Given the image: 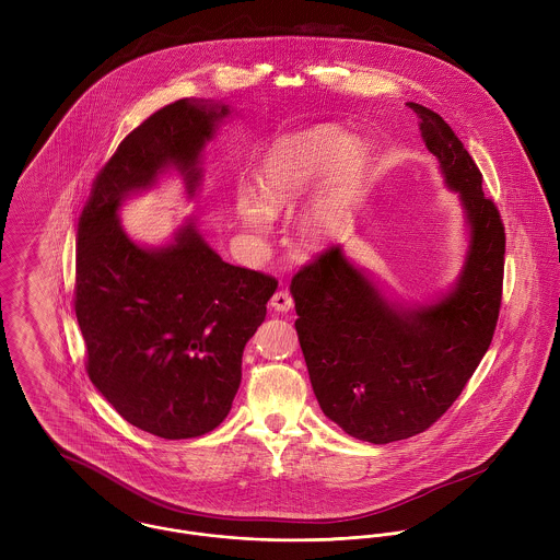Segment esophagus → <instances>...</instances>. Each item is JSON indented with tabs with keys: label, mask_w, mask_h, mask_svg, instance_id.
Instances as JSON below:
<instances>
[{
	"label": "esophagus",
	"mask_w": 560,
	"mask_h": 560,
	"mask_svg": "<svg viewBox=\"0 0 560 560\" xmlns=\"http://www.w3.org/2000/svg\"><path fill=\"white\" fill-rule=\"evenodd\" d=\"M269 304L276 313H289L293 308V298L287 291H276Z\"/></svg>",
	"instance_id": "1"
}]
</instances>
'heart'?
Returning <instances> with one entry per match:
<instances>
[{
  "mask_svg": "<svg viewBox=\"0 0 560 560\" xmlns=\"http://www.w3.org/2000/svg\"><path fill=\"white\" fill-rule=\"evenodd\" d=\"M371 165V144L334 125L284 138L258 165L260 194L240 185L235 207L241 224L252 233L267 235L273 229L276 211L319 185L298 213V233L311 245L336 240L353 220L369 187Z\"/></svg>",
  "mask_w": 560,
  "mask_h": 560,
  "instance_id": "1",
  "label": "heart"
}]
</instances>
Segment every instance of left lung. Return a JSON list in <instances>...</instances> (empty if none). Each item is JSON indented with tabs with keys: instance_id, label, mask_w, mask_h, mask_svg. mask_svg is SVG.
Masks as SVG:
<instances>
[{
	"instance_id": "8db88e82",
	"label": "left lung",
	"mask_w": 560,
	"mask_h": 560,
	"mask_svg": "<svg viewBox=\"0 0 560 560\" xmlns=\"http://www.w3.org/2000/svg\"><path fill=\"white\" fill-rule=\"evenodd\" d=\"M409 107L464 211L457 280L424 302H407L334 245L291 282L320 409L371 444L422 433L455 402L491 345L502 298L504 229L482 194L479 167L440 114Z\"/></svg>"
}]
</instances>
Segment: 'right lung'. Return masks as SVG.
Listing matches in <instances>:
<instances>
[{
    "label": "right lung",
    "mask_w": 560,
    "mask_h": 560,
    "mask_svg": "<svg viewBox=\"0 0 560 560\" xmlns=\"http://www.w3.org/2000/svg\"><path fill=\"white\" fill-rule=\"evenodd\" d=\"M231 114L211 98L165 105L120 142L81 213L75 315L90 382L127 422L165 440L205 435L229 416L245 342L278 282L226 262L194 215L165 243H140L120 207L172 172L194 200L205 149Z\"/></svg>",
    "instance_id": "obj_1"
}]
</instances>
